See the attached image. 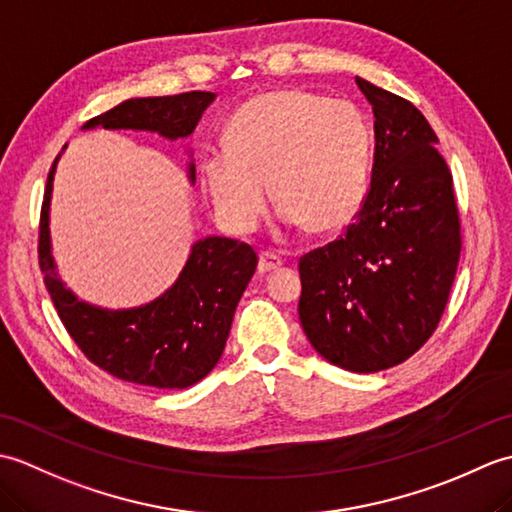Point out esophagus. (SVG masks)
<instances>
[{
    "instance_id": "34e87169",
    "label": "esophagus",
    "mask_w": 512,
    "mask_h": 512,
    "mask_svg": "<svg viewBox=\"0 0 512 512\" xmlns=\"http://www.w3.org/2000/svg\"><path fill=\"white\" fill-rule=\"evenodd\" d=\"M281 268V257L273 255V253H262L259 255V264H257V273L259 275H268L275 273V270Z\"/></svg>"
}]
</instances>
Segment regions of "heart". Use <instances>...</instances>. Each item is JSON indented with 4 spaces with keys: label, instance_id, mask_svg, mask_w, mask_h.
<instances>
[{
    "label": "heart",
    "instance_id": "1",
    "mask_svg": "<svg viewBox=\"0 0 512 512\" xmlns=\"http://www.w3.org/2000/svg\"><path fill=\"white\" fill-rule=\"evenodd\" d=\"M224 151L200 160L224 224L250 231L275 209L310 237H330L361 211L372 134L356 105L299 88L262 92L228 118Z\"/></svg>",
    "mask_w": 512,
    "mask_h": 512
}]
</instances>
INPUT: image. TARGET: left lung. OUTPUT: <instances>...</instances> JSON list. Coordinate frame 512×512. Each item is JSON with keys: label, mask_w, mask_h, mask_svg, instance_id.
Segmentation results:
<instances>
[{"label": "left lung", "mask_w": 512, "mask_h": 512, "mask_svg": "<svg viewBox=\"0 0 512 512\" xmlns=\"http://www.w3.org/2000/svg\"><path fill=\"white\" fill-rule=\"evenodd\" d=\"M356 85L376 118L372 182L354 224L299 259V319L325 361L372 374L407 361L436 332L462 231L427 118L402 96Z\"/></svg>", "instance_id": "obj_1"}]
</instances>
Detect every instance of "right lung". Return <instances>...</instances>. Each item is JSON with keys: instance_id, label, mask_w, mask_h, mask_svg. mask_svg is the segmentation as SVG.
<instances>
[{"instance_id": "obj_1", "label": "right lung", "mask_w": 512, "mask_h": 512, "mask_svg": "<svg viewBox=\"0 0 512 512\" xmlns=\"http://www.w3.org/2000/svg\"><path fill=\"white\" fill-rule=\"evenodd\" d=\"M213 92L129 99L90 118L83 129H145L169 140L193 134ZM59 160V156H57ZM52 162L39 222V266L65 330L94 365L127 383L184 389L220 361L239 299L257 268L255 250L228 237L195 242L180 277L165 295L129 310H107L79 301L63 286L50 253ZM189 180H195L193 162Z\"/></svg>"}]
</instances>
